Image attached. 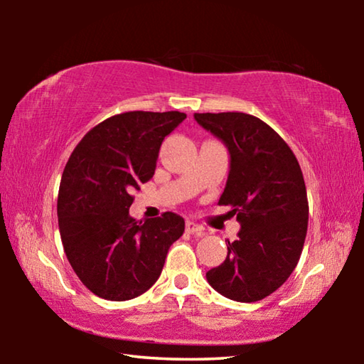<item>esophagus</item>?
Here are the masks:
<instances>
[{
  "mask_svg": "<svg viewBox=\"0 0 364 364\" xmlns=\"http://www.w3.org/2000/svg\"><path fill=\"white\" fill-rule=\"evenodd\" d=\"M186 232L197 234V236H204V234H205L204 228L199 226L197 223H194V221H189V220L186 221Z\"/></svg>",
  "mask_w": 364,
  "mask_h": 364,
  "instance_id": "obj_1",
  "label": "esophagus"
}]
</instances>
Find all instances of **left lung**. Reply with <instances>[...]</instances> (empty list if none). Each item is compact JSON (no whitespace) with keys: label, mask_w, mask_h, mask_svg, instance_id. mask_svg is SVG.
Segmentation results:
<instances>
[{"label":"left lung","mask_w":364,"mask_h":364,"mask_svg":"<svg viewBox=\"0 0 364 364\" xmlns=\"http://www.w3.org/2000/svg\"><path fill=\"white\" fill-rule=\"evenodd\" d=\"M230 151V175L218 205H231L241 231L228 257L207 271L215 291L236 301L262 300L297 267L308 228L306 188L287 143L257 117L194 114Z\"/></svg>","instance_id":"8db88e82"}]
</instances>
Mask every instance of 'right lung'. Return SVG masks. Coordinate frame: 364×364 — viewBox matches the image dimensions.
Wrapping results in <instances>:
<instances>
[{"label": "right lung", "mask_w": 364, "mask_h": 364, "mask_svg": "<svg viewBox=\"0 0 364 364\" xmlns=\"http://www.w3.org/2000/svg\"><path fill=\"white\" fill-rule=\"evenodd\" d=\"M186 114L133 112L109 117L85 134L67 162L58 196L67 260L97 297L123 301L151 289L184 220L165 212L144 223L130 217L133 191L149 181L160 146Z\"/></svg>", "instance_id": "obj_1"}]
</instances>
